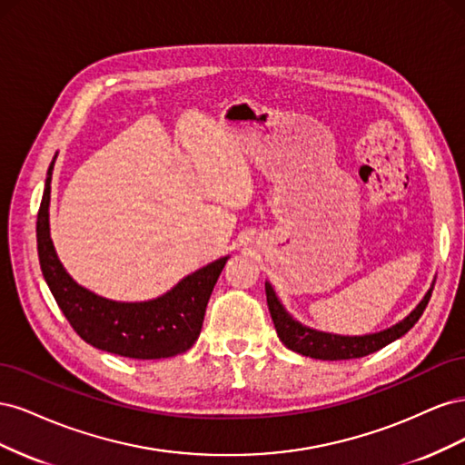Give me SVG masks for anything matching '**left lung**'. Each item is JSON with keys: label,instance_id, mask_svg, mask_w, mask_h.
<instances>
[{"label": "left lung", "instance_id": "1", "mask_svg": "<svg viewBox=\"0 0 465 465\" xmlns=\"http://www.w3.org/2000/svg\"><path fill=\"white\" fill-rule=\"evenodd\" d=\"M430 294H432V289L425 294V299L420 301V304L410 316H407L403 322L396 323V326L390 330L372 333V335H362V337H343V335L322 333V331L301 326V323L294 322L285 312V308L281 306L272 285L265 283L267 306H270V314L275 323L279 340L283 341L285 347L294 351V353H301V355L311 357V359H322V361L359 359V357H367V355L374 353V351L386 347L388 343L405 335L415 326V322L420 318V314L425 312V308L430 301Z\"/></svg>", "mask_w": 465, "mask_h": 465}]
</instances>
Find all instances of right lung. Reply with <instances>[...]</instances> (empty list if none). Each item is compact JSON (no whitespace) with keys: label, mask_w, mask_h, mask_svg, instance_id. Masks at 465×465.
Here are the masks:
<instances>
[{"label":"right lung","mask_w":465,"mask_h":465,"mask_svg":"<svg viewBox=\"0 0 465 465\" xmlns=\"http://www.w3.org/2000/svg\"><path fill=\"white\" fill-rule=\"evenodd\" d=\"M48 168L45 195L36 219V242L40 270L58 302L83 341L93 347L130 359H166L184 353L202 331L205 308L227 258L202 267L180 283L149 302H114L79 287L65 273L55 256L50 227V180Z\"/></svg>","instance_id":"obj_1"}]
</instances>
